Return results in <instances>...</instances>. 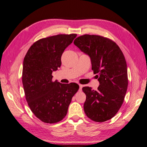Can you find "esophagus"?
<instances>
[{
	"mask_svg": "<svg viewBox=\"0 0 147 147\" xmlns=\"http://www.w3.org/2000/svg\"><path fill=\"white\" fill-rule=\"evenodd\" d=\"M82 85L79 84V90L80 91L82 90Z\"/></svg>",
	"mask_w": 147,
	"mask_h": 147,
	"instance_id": "obj_1",
	"label": "esophagus"
}]
</instances>
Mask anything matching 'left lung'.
<instances>
[{
	"label": "left lung",
	"instance_id": "left-lung-1",
	"mask_svg": "<svg viewBox=\"0 0 147 147\" xmlns=\"http://www.w3.org/2000/svg\"><path fill=\"white\" fill-rule=\"evenodd\" d=\"M74 45L90 58L92 70L98 78L97 90L84 87V109L88 118L104 122L113 118L123 103L128 85L125 56L115 41L102 36L84 34Z\"/></svg>",
	"mask_w": 147,
	"mask_h": 147
}]
</instances>
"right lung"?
I'll return each mask as SVG.
<instances>
[{
    "label": "right lung",
    "mask_w": 147,
    "mask_h": 147,
    "mask_svg": "<svg viewBox=\"0 0 147 147\" xmlns=\"http://www.w3.org/2000/svg\"><path fill=\"white\" fill-rule=\"evenodd\" d=\"M76 36V34H61L41 38L25 55L22 81L26 99L35 116L44 123L62 120L79 89L76 83L63 84L52 80V72L60 67L64 50Z\"/></svg>",
    "instance_id": "add662e5"
}]
</instances>
